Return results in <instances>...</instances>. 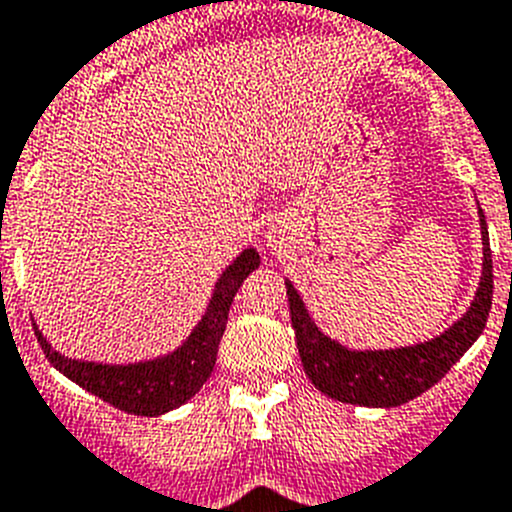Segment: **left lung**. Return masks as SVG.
Instances as JSON below:
<instances>
[{"mask_svg": "<svg viewBox=\"0 0 512 512\" xmlns=\"http://www.w3.org/2000/svg\"><path fill=\"white\" fill-rule=\"evenodd\" d=\"M482 244V283H479L477 299L461 317V322L453 324L451 330L435 340L402 350H371V353L345 350L314 327L296 288L286 283L296 345H299L301 363H304L311 384L337 402L363 404V407H399L438 384L451 371L453 363L459 361L461 355L474 345V340L482 335L487 317H490L492 288L495 286H492L490 234H487L484 216Z\"/></svg>", "mask_w": 512, "mask_h": 512, "instance_id": "left-lung-1", "label": "left lung"}]
</instances>
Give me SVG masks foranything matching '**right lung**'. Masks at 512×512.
<instances>
[{
    "label": "right lung",
    "mask_w": 512,
    "mask_h": 512,
    "mask_svg": "<svg viewBox=\"0 0 512 512\" xmlns=\"http://www.w3.org/2000/svg\"><path fill=\"white\" fill-rule=\"evenodd\" d=\"M260 265V255L255 250H244L229 270L216 283L211 306L206 317L195 327L190 340L177 353L167 355L162 361L139 363V366H95V363H79L61 358L51 350L43 335L35 327V337L41 342L48 363L59 368L66 379L92 391L102 402L113 404L128 415L154 417L175 410L188 402L195 391L201 389L216 366L221 335L226 330L229 306L237 296L244 278Z\"/></svg>",
    "instance_id": "add662e5"
}]
</instances>
